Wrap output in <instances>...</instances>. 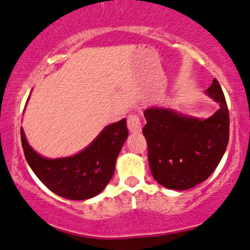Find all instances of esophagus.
Masks as SVG:
<instances>
[{"mask_svg":"<svg viewBox=\"0 0 250 250\" xmlns=\"http://www.w3.org/2000/svg\"><path fill=\"white\" fill-rule=\"evenodd\" d=\"M127 123H128L129 131L132 132V134H138V132L142 131V123H141L140 118H138V115L136 114L129 115Z\"/></svg>","mask_w":250,"mask_h":250,"instance_id":"esophagus-1","label":"esophagus"}]
</instances>
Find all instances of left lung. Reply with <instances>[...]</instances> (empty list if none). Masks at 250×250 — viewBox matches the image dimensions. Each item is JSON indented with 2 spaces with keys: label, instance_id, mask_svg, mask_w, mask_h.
Segmentation results:
<instances>
[{
  "label": "left lung",
  "instance_id": "8db88e82",
  "mask_svg": "<svg viewBox=\"0 0 250 250\" xmlns=\"http://www.w3.org/2000/svg\"><path fill=\"white\" fill-rule=\"evenodd\" d=\"M205 94L219 106L207 119L182 114L168 107L154 106L144 110L148 166L154 180L165 188L187 190L195 187L212 174L225 153L229 116L216 78Z\"/></svg>",
  "mask_w": 250,
  "mask_h": 250
}]
</instances>
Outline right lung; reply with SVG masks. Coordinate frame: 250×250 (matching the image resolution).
<instances>
[{
  "mask_svg": "<svg viewBox=\"0 0 250 250\" xmlns=\"http://www.w3.org/2000/svg\"><path fill=\"white\" fill-rule=\"evenodd\" d=\"M128 134L127 120L122 119L106 125L86 147L74 156L47 158L33 150L21 129L25 158L34 174L49 190L74 201L92 198L106 188L114 175L116 159Z\"/></svg>",
  "mask_w": 250,
  "mask_h": 250,
  "instance_id": "obj_1",
  "label": "right lung"
}]
</instances>
